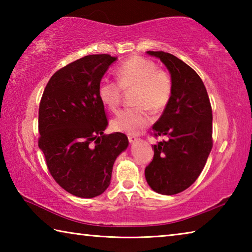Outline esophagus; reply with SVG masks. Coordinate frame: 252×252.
<instances>
[{"mask_svg": "<svg viewBox=\"0 0 252 252\" xmlns=\"http://www.w3.org/2000/svg\"><path fill=\"white\" fill-rule=\"evenodd\" d=\"M127 139H129V142H130V143L136 142V141H138V140H139L138 136H135V135H129V136H127Z\"/></svg>", "mask_w": 252, "mask_h": 252, "instance_id": "34e87169", "label": "esophagus"}]
</instances>
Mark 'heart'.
<instances>
[{
	"mask_svg": "<svg viewBox=\"0 0 252 252\" xmlns=\"http://www.w3.org/2000/svg\"><path fill=\"white\" fill-rule=\"evenodd\" d=\"M117 80L103 79L97 88L99 99L106 109L116 112L121 102L122 89L134 88L132 101L135 106L122 110L112 120L116 131L138 133L151 121L152 110L160 113L172 97L173 83L167 72L157 69V64L147 58L131 57L117 69Z\"/></svg>",
	"mask_w": 252,
	"mask_h": 252,
	"instance_id": "obj_1",
	"label": "heart"
}]
</instances>
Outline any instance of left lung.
<instances>
[{"label":"left lung","mask_w":252,"mask_h":252,"mask_svg":"<svg viewBox=\"0 0 252 252\" xmlns=\"http://www.w3.org/2000/svg\"><path fill=\"white\" fill-rule=\"evenodd\" d=\"M159 58L171 74L172 97L152 126L153 136L167 135L168 141L152 146V161L146 179L152 190L177 194L197 180L212 149V109L206 87L192 67L163 51H148Z\"/></svg>","instance_id":"8db88e82"}]
</instances>
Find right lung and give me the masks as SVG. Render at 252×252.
I'll list each match as a JSON object with an SVG mask.
<instances>
[{
  "mask_svg": "<svg viewBox=\"0 0 252 252\" xmlns=\"http://www.w3.org/2000/svg\"><path fill=\"white\" fill-rule=\"evenodd\" d=\"M117 58L91 54L55 72L39 108V148L55 182L80 198L106 190L113 163L129 141L121 132L104 134L108 119L99 99L102 76Z\"/></svg>",
  "mask_w": 252,
  "mask_h": 252,
  "instance_id": "1",
  "label": "right lung"
}]
</instances>
